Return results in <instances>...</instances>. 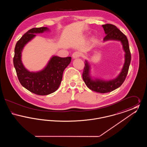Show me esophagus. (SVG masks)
<instances>
[{
    "instance_id": "34e87169",
    "label": "esophagus",
    "mask_w": 147,
    "mask_h": 147,
    "mask_svg": "<svg viewBox=\"0 0 147 147\" xmlns=\"http://www.w3.org/2000/svg\"><path fill=\"white\" fill-rule=\"evenodd\" d=\"M80 56V53L79 52H75L74 53H73L72 55V57L73 59H76L78 57Z\"/></svg>"
}]
</instances>
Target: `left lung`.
I'll use <instances>...</instances> for the list:
<instances>
[{
  "instance_id": "obj_1",
  "label": "left lung",
  "mask_w": 147,
  "mask_h": 147,
  "mask_svg": "<svg viewBox=\"0 0 147 147\" xmlns=\"http://www.w3.org/2000/svg\"><path fill=\"white\" fill-rule=\"evenodd\" d=\"M102 26L106 35L104 38V42L113 40L120 41L121 43L125 53L123 66L117 77L111 80H105L92 78L91 74L90 64L87 60H85L83 79L86 85L91 90L100 93H107L117 89L124 82L129 69L131 55L127 38L119 28L110 24L103 25Z\"/></svg>"
}]
</instances>
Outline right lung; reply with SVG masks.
I'll return each mask as SVG.
<instances>
[{
  "label": "right lung",
  "instance_id": "1",
  "mask_svg": "<svg viewBox=\"0 0 147 147\" xmlns=\"http://www.w3.org/2000/svg\"><path fill=\"white\" fill-rule=\"evenodd\" d=\"M49 31L47 27L32 28L28 30L17 42L15 47L13 62L20 84L28 91L39 95H47L56 91L62 80L63 71L70 64L71 58L53 56L42 70L30 71L21 60L22 52L25 45L37 34Z\"/></svg>",
  "mask_w": 147,
  "mask_h": 147
}]
</instances>
